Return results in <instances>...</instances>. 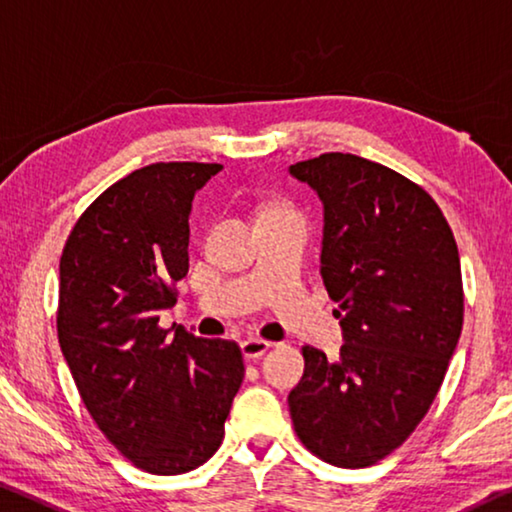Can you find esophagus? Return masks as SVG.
Wrapping results in <instances>:
<instances>
[{
	"label": "esophagus",
	"mask_w": 512,
	"mask_h": 512,
	"mask_svg": "<svg viewBox=\"0 0 512 512\" xmlns=\"http://www.w3.org/2000/svg\"><path fill=\"white\" fill-rule=\"evenodd\" d=\"M270 348H272L270 341H263V338H256V336L245 338V341L240 343L242 357H245V359H258V357H263L265 352L270 350Z\"/></svg>",
	"instance_id": "34e87169"
}]
</instances>
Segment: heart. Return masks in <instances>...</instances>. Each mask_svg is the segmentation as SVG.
Segmentation results:
<instances>
[{
	"label": "heart",
	"instance_id": "b5f03b06",
	"mask_svg": "<svg viewBox=\"0 0 512 512\" xmlns=\"http://www.w3.org/2000/svg\"><path fill=\"white\" fill-rule=\"evenodd\" d=\"M270 210H277V208H270Z\"/></svg>",
	"mask_w": 512,
	"mask_h": 512
}]
</instances>
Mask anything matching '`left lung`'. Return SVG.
Listing matches in <instances>:
<instances>
[{
  "label": "left lung",
  "mask_w": 512,
  "mask_h": 512,
  "mask_svg": "<svg viewBox=\"0 0 512 512\" xmlns=\"http://www.w3.org/2000/svg\"><path fill=\"white\" fill-rule=\"evenodd\" d=\"M288 171L322 203L320 274L345 341L338 359L304 345L290 416L318 458L368 467L442 387L465 309L458 245L432 196L382 164L325 153Z\"/></svg>",
  "instance_id": "obj_1"
}]
</instances>
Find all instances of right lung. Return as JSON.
I'll return each mask as SVG.
<instances>
[{
    "label": "right lung",
    "instance_id": "1",
    "mask_svg": "<svg viewBox=\"0 0 512 512\" xmlns=\"http://www.w3.org/2000/svg\"><path fill=\"white\" fill-rule=\"evenodd\" d=\"M222 169L132 171L77 219L59 263V345L86 410L125 458L160 476L215 455L245 377L233 341L157 325L190 270L194 194Z\"/></svg>",
    "mask_w": 512,
    "mask_h": 512
}]
</instances>
